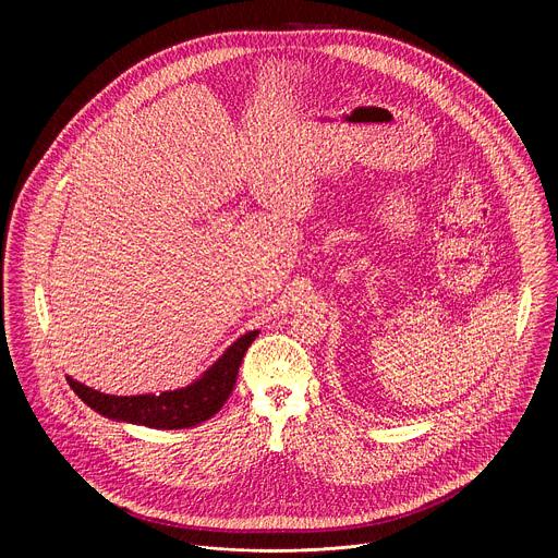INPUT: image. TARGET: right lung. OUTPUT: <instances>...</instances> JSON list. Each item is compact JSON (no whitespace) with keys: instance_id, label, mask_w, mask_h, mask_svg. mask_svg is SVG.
Here are the masks:
<instances>
[{"instance_id":"add662e5","label":"right lung","mask_w":558,"mask_h":558,"mask_svg":"<svg viewBox=\"0 0 558 558\" xmlns=\"http://www.w3.org/2000/svg\"><path fill=\"white\" fill-rule=\"evenodd\" d=\"M256 336L258 331H250L243 338H238L194 384L179 390H166L161 395L117 397L78 384L72 377H68V381L72 390L104 417L163 430L190 428L214 417L229 400L238 368H241V362Z\"/></svg>"}]
</instances>
